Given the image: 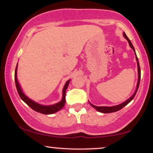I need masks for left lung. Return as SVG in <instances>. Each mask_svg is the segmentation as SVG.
<instances>
[{
	"instance_id": "left-lung-1",
	"label": "left lung",
	"mask_w": 153,
	"mask_h": 153,
	"mask_svg": "<svg viewBox=\"0 0 153 153\" xmlns=\"http://www.w3.org/2000/svg\"><path fill=\"white\" fill-rule=\"evenodd\" d=\"M123 36L124 37V38H125L126 40L128 41V44L129 46L131 48L133 49V51H134V53H135V59H136V61H137V73H138V79H137V85H136V88H135V90L134 91L133 94L131 96L130 98H128L127 100L124 101V102L120 103V104L117 105H115V106H112V107H97V106H95V105H94L93 104H91V103L89 101V103H90V105H91V107L94 108V109L96 110V111L101 112V113H103V114H108V113H113V112H116L119 111V110H120L121 109H123L124 107H125L126 105H128L129 102H131V100H132L134 97H135V96L136 94V93H137V90H138V88H139V85H140V77H141V70H140V63H139V61H138V59L137 55H136V53H135V48H134V47L133 46L132 43H131V42L130 39L128 38V37L126 36V35L125 34V33H123Z\"/></svg>"
}]
</instances>
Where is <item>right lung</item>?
I'll return each mask as SVG.
<instances>
[{"mask_svg": "<svg viewBox=\"0 0 153 153\" xmlns=\"http://www.w3.org/2000/svg\"><path fill=\"white\" fill-rule=\"evenodd\" d=\"M17 70H18V63L16 65V70H15V83L17 91L19 94L20 97L21 98L24 102L27 104L28 106H29L32 109H33L34 111L40 113V114L49 115V114H53L57 112L62 109L64 107L65 103V92H66V90L68 87V85L70 83V79L66 81V83H65L64 86H63V90H62V98L59 102H58L55 104L51 105H41L39 103L36 102V101L30 99V98L28 97L27 95H25V94L23 92V91L21 88V86L19 83V82L18 81L17 78Z\"/></svg>", "mask_w": 153, "mask_h": 153, "instance_id": "1", "label": "right lung"}]
</instances>
